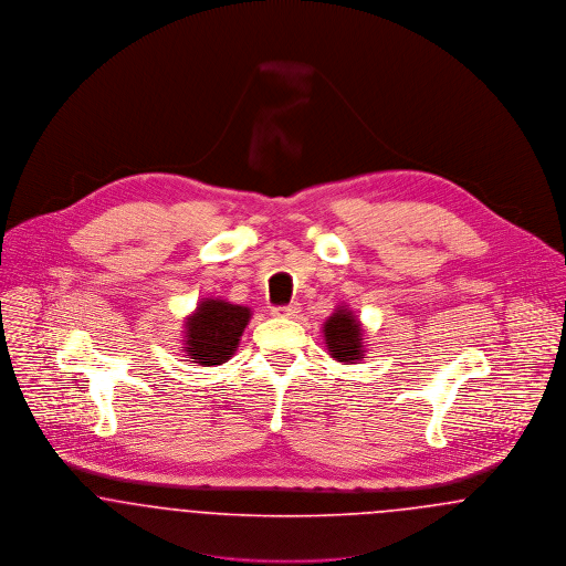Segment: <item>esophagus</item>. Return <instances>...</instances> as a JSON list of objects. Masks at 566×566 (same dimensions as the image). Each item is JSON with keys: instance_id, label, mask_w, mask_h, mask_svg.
<instances>
[{"instance_id": "esophagus-1", "label": "esophagus", "mask_w": 566, "mask_h": 566, "mask_svg": "<svg viewBox=\"0 0 566 566\" xmlns=\"http://www.w3.org/2000/svg\"><path fill=\"white\" fill-rule=\"evenodd\" d=\"M298 312H301L298 303H293V305H286V307H273L271 316H275V318H295Z\"/></svg>"}]
</instances>
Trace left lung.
<instances>
[{
	"mask_svg": "<svg viewBox=\"0 0 566 566\" xmlns=\"http://www.w3.org/2000/svg\"><path fill=\"white\" fill-rule=\"evenodd\" d=\"M324 344L331 358L344 365H354L365 358V328L348 305H337L324 321Z\"/></svg>",
	"mask_w": 566,
	"mask_h": 566,
	"instance_id": "obj_1",
	"label": "left lung"
}]
</instances>
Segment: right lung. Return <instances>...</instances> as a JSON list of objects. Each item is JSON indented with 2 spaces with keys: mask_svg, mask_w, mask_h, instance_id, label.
Masks as SVG:
<instances>
[{
  "mask_svg": "<svg viewBox=\"0 0 566 566\" xmlns=\"http://www.w3.org/2000/svg\"><path fill=\"white\" fill-rule=\"evenodd\" d=\"M252 318L250 307L227 298L206 296L185 318V356L201 367L227 363L238 348L243 328Z\"/></svg>",
  "mask_w": 566,
  "mask_h": 566,
  "instance_id": "add662e5",
  "label": "right lung"
}]
</instances>
